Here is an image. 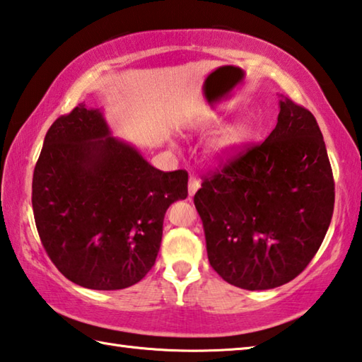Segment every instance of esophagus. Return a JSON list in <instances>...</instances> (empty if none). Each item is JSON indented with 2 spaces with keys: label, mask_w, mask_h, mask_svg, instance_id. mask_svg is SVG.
<instances>
[{
  "label": "esophagus",
  "mask_w": 362,
  "mask_h": 362,
  "mask_svg": "<svg viewBox=\"0 0 362 362\" xmlns=\"http://www.w3.org/2000/svg\"><path fill=\"white\" fill-rule=\"evenodd\" d=\"M199 187H201V183H199L198 177H194V175L189 177V180H188V194L193 196L196 192H198Z\"/></svg>",
  "instance_id": "1"
}]
</instances>
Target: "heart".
<instances>
[{
  "mask_svg": "<svg viewBox=\"0 0 362 362\" xmlns=\"http://www.w3.org/2000/svg\"><path fill=\"white\" fill-rule=\"evenodd\" d=\"M217 124L218 119H209L204 122V127H216ZM250 136H252V127L247 121H238L225 126L207 145V156L212 161H222V159L230 158L249 142Z\"/></svg>",
  "mask_w": 362,
  "mask_h": 362,
  "instance_id": "obj_1",
  "label": "heart"
}]
</instances>
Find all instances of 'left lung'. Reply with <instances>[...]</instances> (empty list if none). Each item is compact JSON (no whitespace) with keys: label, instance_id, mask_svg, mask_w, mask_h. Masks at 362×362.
<instances>
[{"label":"left lung","instance_id":"left-lung-1","mask_svg":"<svg viewBox=\"0 0 362 362\" xmlns=\"http://www.w3.org/2000/svg\"><path fill=\"white\" fill-rule=\"evenodd\" d=\"M334 201L316 118L284 97L265 142L246 145L211 170L194 194L211 267L247 291L289 283L320 249Z\"/></svg>","mask_w":362,"mask_h":362}]
</instances>
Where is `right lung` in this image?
I'll list each match as a JSON object with an SVG mask.
<instances>
[{"label":"right lung","mask_w":362,"mask_h":362,"mask_svg":"<svg viewBox=\"0 0 362 362\" xmlns=\"http://www.w3.org/2000/svg\"><path fill=\"white\" fill-rule=\"evenodd\" d=\"M188 194V174L153 168L110 136L84 103L52 122L36 161L32 204L49 259L94 291L126 289L155 265L168 207Z\"/></svg>","instance_id":"right-lung-1"}]
</instances>
